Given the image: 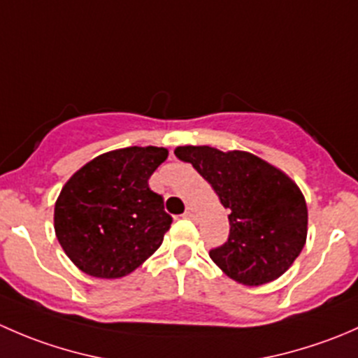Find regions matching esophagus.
<instances>
[{
	"label": "esophagus",
	"mask_w": 358,
	"mask_h": 358,
	"mask_svg": "<svg viewBox=\"0 0 358 358\" xmlns=\"http://www.w3.org/2000/svg\"><path fill=\"white\" fill-rule=\"evenodd\" d=\"M183 216H185V218H190V220L197 218V211H196V208H192V206H189V208L185 209V213H183Z\"/></svg>",
	"instance_id": "1"
}]
</instances>
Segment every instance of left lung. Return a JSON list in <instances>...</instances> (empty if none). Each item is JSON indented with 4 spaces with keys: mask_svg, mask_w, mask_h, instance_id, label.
Returning a JSON list of instances; mask_svg holds the SVG:
<instances>
[{
    "mask_svg": "<svg viewBox=\"0 0 358 358\" xmlns=\"http://www.w3.org/2000/svg\"><path fill=\"white\" fill-rule=\"evenodd\" d=\"M230 211L229 241L209 251L213 262L244 286L279 279L306 243L308 209L294 182L255 154L215 147H176Z\"/></svg>",
    "mask_w": 358,
    "mask_h": 358,
    "instance_id": "left-lung-1",
    "label": "left lung"
}]
</instances>
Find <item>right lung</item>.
<instances>
[{
  "instance_id": "right-lung-1",
  "label": "right lung",
  "mask_w": 358,
  "mask_h": 358,
  "mask_svg": "<svg viewBox=\"0 0 358 358\" xmlns=\"http://www.w3.org/2000/svg\"><path fill=\"white\" fill-rule=\"evenodd\" d=\"M164 147H126L86 162L55 202V234L81 272L119 279L162 244L173 218L149 178L166 161Z\"/></svg>"
}]
</instances>
